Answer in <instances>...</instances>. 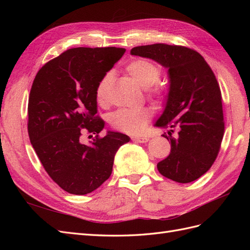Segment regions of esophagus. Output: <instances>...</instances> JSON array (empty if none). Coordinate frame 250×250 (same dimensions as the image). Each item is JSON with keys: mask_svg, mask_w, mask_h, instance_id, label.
I'll return each mask as SVG.
<instances>
[{"mask_svg": "<svg viewBox=\"0 0 250 250\" xmlns=\"http://www.w3.org/2000/svg\"><path fill=\"white\" fill-rule=\"evenodd\" d=\"M131 139L135 142H138V143H147L149 141V139L147 137H135V135H134V137H132Z\"/></svg>", "mask_w": 250, "mask_h": 250, "instance_id": "34e87169", "label": "esophagus"}]
</instances>
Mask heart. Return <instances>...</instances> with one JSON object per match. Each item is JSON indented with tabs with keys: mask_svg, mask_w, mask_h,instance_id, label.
Wrapping results in <instances>:
<instances>
[{
	"mask_svg": "<svg viewBox=\"0 0 250 250\" xmlns=\"http://www.w3.org/2000/svg\"><path fill=\"white\" fill-rule=\"evenodd\" d=\"M127 74L143 87H146L147 94L156 102L165 101L168 96V89L158 83L162 70L156 63L146 58H134L127 63ZM112 76L107 73L98 82L96 87V100L98 104L106 105L109 100ZM151 118V113L146 108L120 109L110 116V125L115 129L128 134H141L146 130Z\"/></svg>",
	"mask_w": 250,
	"mask_h": 250,
	"instance_id": "heart-1",
	"label": "heart"
}]
</instances>
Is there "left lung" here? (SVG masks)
<instances>
[{"mask_svg": "<svg viewBox=\"0 0 250 250\" xmlns=\"http://www.w3.org/2000/svg\"><path fill=\"white\" fill-rule=\"evenodd\" d=\"M168 67L170 88L166 108L155 126L177 128L163 137L171 152L157 164L163 176L176 183H191L214 164L224 134L222 96L214 72L197 51L175 44L154 43L131 49Z\"/></svg>", "mask_w": 250, "mask_h": 250, "instance_id": "8db88e82", "label": "left lung"}]
</instances>
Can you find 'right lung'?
Masks as SVG:
<instances>
[{"instance_id":"right-lung-1","label":"right lung","mask_w":250,"mask_h":250,"mask_svg":"<svg viewBox=\"0 0 250 250\" xmlns=\"http://www.w3.org/2000/svg\"><path fill=\"white\" fill-rule=\"evenodd\" d=\"M125 49L74 48L50 60L37 72L28 103L30 142L49 176L65 192L95 191L112 171L126 134L99 132L104 121L97 116L98 82L123 56ZM83 131L97 135L89 146Z\"/></svg>"}]
</instances>
